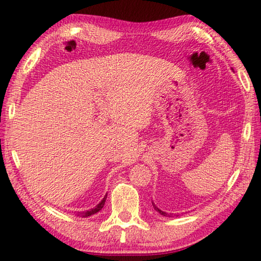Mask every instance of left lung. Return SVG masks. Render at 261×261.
Here are the masks:
<instances>
[{"instance_id": "left-lung-1", "label": "left lung", "mask_w": 261, "mask_h": 261, "mask_svg": "<svg viewBox=\"0 0 261 261\" xmlns=\"http://www.w3.org/2000/svg\"><path fill=\"white\" fill-rule=\"evenodd\" d=\"M152 205H153V207H154V210H155L156 212H159V213H160L161 215H163V216H168V218H169V216H171V214H168V213H166L165 211H161L160 208H159V207L154 204V202H152Z\"/></svg>"}]
</instances>
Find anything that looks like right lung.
Instances as JSON below:
<instances>
[{
  "mask_svg": "<svg viewBox=\"0 0 261 261\" xmlns=\"http://www.w3.org/2000/svg\"><path fill=\"white\" fill-rule=\"evenodd\" d=\"M106 199H107V194H106V196L103 197V199L101 200L95 207H93V208H91V210H88V211H84V212H76V215L77 216H82V218H87V216H91V215H93L95 213H98L99 211L102 210V207H103L105 202H106Z\"/></svg>",
  "mask_w": 261,
  "mask_h": 261,
  "instance_id": "right-lung-1",
  "label": "right lung"
}]
</instances>
